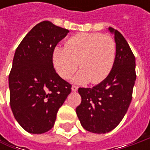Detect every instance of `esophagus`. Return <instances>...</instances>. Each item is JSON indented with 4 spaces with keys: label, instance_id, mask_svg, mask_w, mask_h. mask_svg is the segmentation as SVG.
I'll return each mask as SVG.
<instances>
[{
    "label": "esophagus",
    "instance_id": "34e87169",
    "mask_svg": "<svg viewBox=\"0 0 150 150\" xmlns=\"http://www.w3.org/2000/svg\"><path fill=\"white\" fill-rule=\"evenodd\" d=\"M78 86H76V85H72V91H74V92H75V91H77V90H78Z\"/></svg>",
    "mask_w": 150,
    "mask_h": 150
}]
</instances>
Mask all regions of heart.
I'll return each instance as SVG.
<instances>
[{
    "mask_svg": "<svg viewBox=\"0 0 150 150\" xmlns=\"http://www.w3.org/2000/svg\"><path fill=\"white\" fill-rule=\"evenodd\" d=\"M117 55V45L110 36L102 33H78L67 39L64 48L53 50L52 61L61 77L68 79L77 71L75 81L98 84L109 75Z\"/></svg>",
    "mask_w": 150,
    "mask_h": 150,
    "instance_id": "1",
    "label": "heart"
}]
</instances>
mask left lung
I'll return each mask as SVG.
<instances>
[{
	"label": "left lung",
	"instance_id": "left-lung-1",
	"mask_svg": "<svg viewBox=\"0 0 150 150\" xmlns=\"http://www.w3.org/2000/svg\"><path fill=\"white\" fill-rule=\"evenodd\" d=\"M117 55L109 75L93 88H79L82 102L76 112L84 129L95 134H106L124 118L133 98L136 80L135 57L124 36L112 27Z\"/></svg>",
	"mask_w": 150,
	"mask_h": 150
}]
</instances>
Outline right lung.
I'll return each instance as SVG.
<instances>
[{
  "label": "right lung",
  "mask_w": 150,
  "mask_h": 150,
  "mask_svg": "<svg viewBox=\"0 0 150 150\" xmlns=\"http://www.w3.org/2000/svg\"><path fill=\"white\" fill-rule=\"evenodd\" d=\"M69 32L44 21L37 24L16 50L9 74L10 104L18 124L31 134H43L54 125L57 113L72 85L56 72L52 53Z\"/></svg>",
  "instance_id": "1"
}]
</instances>
